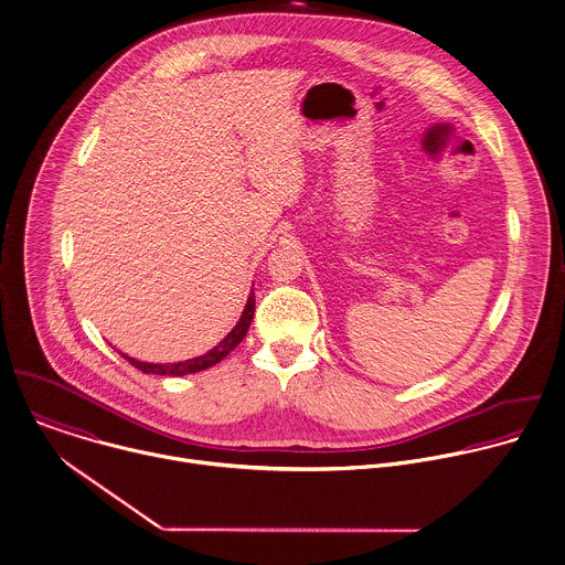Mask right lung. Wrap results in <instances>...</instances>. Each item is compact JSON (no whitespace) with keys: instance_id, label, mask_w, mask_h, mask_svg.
<instances>
[{"instance_id":"1","label":"right lung","mask_w":565,"mask_h":565,"mask_svg":"<svg viewBox=\"0 0 565 565\" xmlns=\"http://www.w3.org/2000/svg\"><path fill=\"white\" fill-rule=\"evenodd\" d=\"M253 315H255V292L250 290L248 295V301L244 306V312L239 317V321L235 323V328L213 348L209 350L206 354L202 356H195V359H189V361H180V363H142V361H136L127 354H122L125 361H129L134 367H138L140 372L145 374H158V376H184V374H195V372H202V370H209L213 367L215 363H220L224 356H228L246 337L248 328H250V321H253Z\"/></svg>"}]
</instances>
